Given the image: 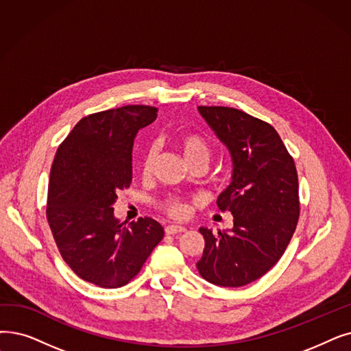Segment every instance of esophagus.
Returning a JSON list of instances; mask_svg holds the SVG:
<instances>
[{
    "label": "esophagus",
    "mask_w": 351,
    "mask_h": 351,
    "mask_svg": "<svg viewBox=\"0 0 351 351\" xmlns=\"http://www.w3.org/2000/svg\"><path fill=\"white\" fill-rule=\"evenodd\" d=\"M186 230L184 226H179V225H169V226H166L165 228V232L167 234V235H175V234H182V232H185Z\"/></svg>",
    "instance_id": "esophagus-1"
}]
</instances>
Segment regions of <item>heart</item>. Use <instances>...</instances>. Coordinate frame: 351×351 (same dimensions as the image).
Instances as JSON below:
<instances>
[{"mask_svg":"<svg viewBox=\"0 0 351 351\" xmlns=\"http://www.w3.org/2000/svg\"><path fill=\"white\" fill-rule=\"evenodd\" d=\"M176 146L179 147L182 156L185 162L191 166L195 163H205L208 165L212 158V147L206 138L199 133H184L176 139ZM156 159V149L147 147L143 159H142V173L146 176L154 169V163ZM158 209L162 210L165 215L173 219H185L189 215L191 204L185 197L178 195L165 196L163 199L158 201Z\"/></svg>","mask_w":351,"mask_h":351,"instance_id":"obj_1","label":"heart"}]
</instances>
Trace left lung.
Segmentation results:
<instances>
[{
  "label": "left lung",
  "mask_w": 351,
  "mask_h": 351,
  "mask_svg": "<svg viewBox=\"0 0 351 351\" xmlns=\"http://www.w3.org/2000/svg\"><path fill=\"white\" fill-rule=\"evenodd\" d=\"M197 109L231 152L232 182L217 204L232 213L234 228L217 234L201 228L205 250L196 267L212 284L242 287L276 265L294 235L300 217L295 163L267 121L223 106Z\"/></svg>",
  "instance_id": "1"
}]
</instances>
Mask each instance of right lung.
I'll return each instance as SVG.
<instances>
[{"mask_svg":"<svg viewBox=\"0 0 351 351\" xmlns=\"http://www.w3.org/2000/svg\"><path fill=\"white\" fill-rule=\"evenodd\" d=\"M156 116L145 104L91 113L56 152L45 217L64 263L101 288L132 281L165 234L147 217L120 223L112 208L117 192L132 184L134 136Z\"/></svg>","mask_w":351,"mask_h":351,"instance_id":"right-lung-1","label":"right lung"}]
</instances>
